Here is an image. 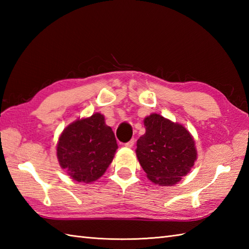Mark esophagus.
I'll list each match as a JSON object with an SVG mask.
<instances>
[{
  "mask_svg": "<svg viewBox=\"0 0 249 249\" xmlns=\"http://www.w3.org/2000/svg\"><path fill=\"white\" fill-rule=\"evenodd\" d=\"M134 144H135V139H131V140H129L128 142H126V143H125L124 145L127 146V147H133Z\"/></svg>",
  "mask_w": 249,
  "mask_h": 249,
  "instance_id": "1",
  "label": "esophagus"
}]
</instances>
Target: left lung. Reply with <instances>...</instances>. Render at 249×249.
<instances>
[{
	"instance_id": "obj_1",
	"label": "left lung",
	"mask_w": 249,
	"mask_h": 249,
	"mask_svg": "<svg viewBox=\"0 0 249 249\" xmlns=\"http://www.w3.org/2000/svg\"><path fill=\"white\" fill-rule=\"evenodd\" d=\"M145 134L137 141L136 154L153 183L171 186L186 176L197 160L195 141L178 123L153 113L144 119Z\"/></svg>"
}]
</instances>
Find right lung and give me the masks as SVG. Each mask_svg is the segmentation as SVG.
Returning <instances> with one entry per match:
<instances>
[{"label":"right lung","instance_id":"right-lung-1","mask_svg":"<svg viewBox=\"0 0 249 249\" xmlns=\"http://www.w3.org/2000/svg\"><path fill=\"white\" fill-rule=\"evenodd\" d=\"M116 149L112 129L106 125L103 114L95 113L67 126L57 142L56 155L72 179L89 183L107 170Z\"/></svg>","mask_w":249,"mask_h":249}]
</instances>
